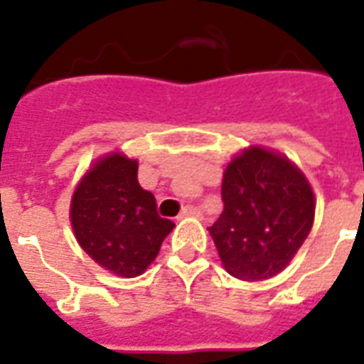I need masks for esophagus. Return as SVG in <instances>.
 I'll list each match as a JSON object with an SVG mask.
<instances>
[{
    "instance_id": "34e87169",
    "label": "esophagus",
    "mask_w": 364,
    "mask_h": 364,
    "mask_svg": "<svg viewBox=\"0 0 364 364\" xmlns=\"http://www.w3.org/2000/svg\"><path fill=\"white\" fill-rule=\"evenodd\" d=\"M202 215V211L196 208V205H187V208H183V211L179 213V219H185V217H200Z\"/></svg>"
}]
</instances>
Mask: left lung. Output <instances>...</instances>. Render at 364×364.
I'll return each mask as SVG.
<instances>
[{"label": "left lung", "mask_w": 364, "mask_h": 364, "mask_svg": "<svg viewBox=\"0 0 364 364\" xmlns=\"http://www.w3.org/2000/svg\"><path fill=\"white\" fill-rule=\"evenodd\" d=\"M221 196L225 210L208 230L225 270L243 282L279 274L314 225L316 198L304 173L287 156L253 145L230 160Z\"/></svg>", "instance_id": "1"}]
</instances>
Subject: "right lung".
I'll return each instance as SVG.
<instances>
[{
    "mask_svg": "<svg viewBox=\"0 0 364 364\" xmlns=\"http://www.w3.org/2000/svg\"><path fill=\"white\" fill-rule=\"evenodd\" d=\"M70 219L85 253L121 277H136L156 259L173 230L156 200L137 181V160L111 153L96 160L71 198Z\"/></svg>",
    "mask_w": 364,
    "mask_h": 364,
    "instance_id": "obj_1",
    "label": "right lung"
}]
</instances>
